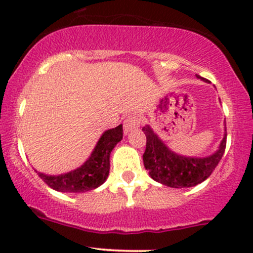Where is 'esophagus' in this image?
<instances>
[{
	"instance_id": "34e87169",
	"label": "esophagus",
	"mask_w": 253,
	"mask_h": 253,
	"mask_svg": "<svg viewBox=\"0 0 253 253\" xmlns=\"http://www.w3.org/2000/svg\"><path fill=\"white\" fill-rule=\"evenodd\" d=\"M142 124L141 117L137 116V115H131V116L127 117L124 121V131L125 133H129L133 129H137Z\"/></svg>"
}]
</instances>
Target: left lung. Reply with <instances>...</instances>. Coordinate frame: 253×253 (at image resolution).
<instances>
[{"instance_id": "left-lung-1", "label": "left lung", "mask_w": 253, "mask_h": 253, "mask_svg": "<svg viewBox=\"0 0 253 253\" xmlns=\"http://www.w3.org/2000/svg\"><path fill=\"white\" fill-rule=\"evenodd\" d=\"M142 131L147 137L143 154L144 168L153 180L169 187H192L203 182L211 175L225 152L226 134L213 155L200 159L181 157L172 153L149 126L143 127Z\"/></svg>"}]
</instances>
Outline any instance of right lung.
<instances>
[{"label":"right lung","mask_w":253,"mask_h":253,"mask_svg":"<svg viewBox=\"0 0 253 253\" xmlns=\"http://www.w3.org/2000/svg\"><path fill=\"white\" fill-rule=\"evenodd\" d=\"M122 136V125L108 129L99 139L89 159L75 171L58 176H48L37 171L38 175L47 186L60 192H85L99 187L108 178L110 153L115 145L121 141Z\"/></svg>","instance_id":"add662e5"}]
</instances>
